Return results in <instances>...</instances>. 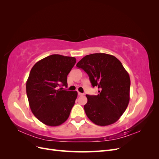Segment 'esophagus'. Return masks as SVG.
Segmentation results:
<instances>
[{
    "label": "esophagus",
    "instance_id": "obj_1",
    "mask_svg": "<svg viewBox=\"0 0 159 159\" xmlns=\"http://www.w3.org/2000/svg\"><path fill=\"white\" fill-rule=\"evenodd\" d=\"M78 95H79V96H81V95H84V93H80V92H78Z\"/></svg>",
    "mask_w": 159,
    "mask_h": 159
}]
</instances>
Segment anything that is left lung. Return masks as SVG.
<instances>
[{"mask_svg": "<svg viewBox=\"0 0 159 159\" xmlns=\"http://www.w3.org/2000/svg\"><path fill=\"white\" fill-rule=\"evenodd\" d=\"M76 66L88 74L98 95H86L84 110L97 125L107 126L118 121L129 102L130 81L128 72L117 57L104 53L85 56Z\"/></svg>", "mask_w": 159, "mask_h": 159, "instance_id": "1", "label": "left lung"}]
</instances>
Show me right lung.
<instances>
[{"mask_svg":"<svg viewBox=\"0 0 159 159\" xmlns=\"http://www.w3.org/2000/svg\"><path fill=\"white\" fill-rule=\"evenodd\" d=\"M74 57L53 54L38 61L31 69L26 81V94L32 113L46 125L64 123L78 96L67 88V76L74 66Z\"/></svg>","mask_w":159,"mask_h":159,"instance_id":"obj_1","label":"right lung"}]
</instances>
